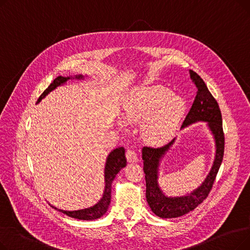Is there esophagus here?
<instances>
[{
    "mask_svg": "<svg viewBox=\"0 0 250 250\" xmlns=\"http://www.w3.org/2000/svg\"><path fill=\"white\" fill-rule=\"evenodd\" d=\"M126 159L128 162H137L138 161V155L134 149H128L126 151Z\"/></svg>",
    "mask_w": 250,
    "mask_h": 250,
    "instance_id": "obj_1",
    "label": "esophagus"
}]
</instances>
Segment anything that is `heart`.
I'll use <instances>...</instances> for the list:
<instances>
[{
    "label": "heart",
    "mask_w": 250,
    "mask_h": 250,
    "mask_svg": "<svg viewBox=\"0 0 250 250\" xmlns=\"http://www.w3.org/2000/svg\"><path fill=\"white\" fill-rule=\"evenodd\" d=\"M183 110L185 101L168 88L143 86L130 93L124 117L127 123L143 120V136L148 142L158 144L171 136Z\"/></svg>",
    "instance_id": "1"
}]
</instances>
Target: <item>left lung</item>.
<instances>
[{
    "mask_svg": "<svg viewBox=\"0 0 250 250\" xmlns=\"http://www.w3.org/2000/svg\"><path fill=\"white\" fill-rule=\"evenodd\" d=\"M189 76L198 91L181 127L188 126L195 122H207L215 138L216 157L211 171L200 188L188 195L168 198L161 191L157 182L158 166L161 157L174 143L175 139L162 147L153 148L145 146L143 148L142 158L144 160L143 169L146 179V199L152 212L160 218H177L183 216L202 204L208 198L213 188L224 156L225 137L223 132L222 114L219 104L198 74L189 71Z\"/></svg>",
    "mask_w": 250,
    "mask_h": 250,
    "instance_id": "left-lung-1",
    "label": "left lung"
}]
</instances>
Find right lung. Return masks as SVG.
I'll use <instances>...</instances> for the list:
<instances>
[{"label":"right lung","mask_w":250,"mask_h":250,"mask_svg":"<svg viewBox=\"0 0 250 250\" xmlns=\"http://www.w3.org/2000/svg\"><path fill=\"white\" fill-rule=\"evenodd\" d=\"M77 79H81L83 76L79 75L76 76ZM68 78H63L62 76H59L56 78L52 83L44 90L43 93L39 96L37 102L41 101L42 98H44L50 91L56 89L58 86L61 84L64 83L67 80H69ZM126 165V159H125V150L124 147L114 149L109 155L108 158L106 160V164H105V188L103 192L102 199L97 203L95 206L84 208V209H78V211H63V209L57 208L56 207H52L54 208L58 209V211L65 214L69 217L79 219V220H95L103 216L105 213H106L108 206L110 204V199H111V183L115 177V175L121 171V169L124 168Z\"/></svg>","instance_id":"right-lung-1"}]
</instances>
